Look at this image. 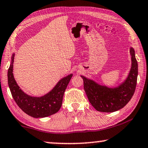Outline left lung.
<instances>
[{"label":"left lung","instance_id":"obj_1","mask_svg":"<svg viewBox=\"0 0 148 148\" xmlns=\"http://www.w3.org/2000/svg\"><path fill=\"white\" fill-rule=\"evenodd\" d=\"M132 68L127 78L121 85L115 88L101 86L93 81L81 76L83 87L92 106L101 112H114L123 108L134 95L138 74V62L134 49H130Z\"/></svg>","mask_w":148,"mask_h":148}]
</instances>
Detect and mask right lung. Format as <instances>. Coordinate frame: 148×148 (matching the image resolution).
Wrapping results in <instances>:
<instances>
[{"label": "right lung", "instance_id": "1", "mask_svg": "<svg viewBox=\"0 0 148 148\" xmlns=\"http://www.w3.org/2000/svg\"><path fill=\"white\" fill-rule=\"evenodd\" d=\"M13 62L14 54L8 71V84L12 97L19 108L27 115L35 118L47 117L59 111L63 102L64 93L73 75L61 79L56 86L45 95L33 97L25 93L16 84L12 73Z\"/></svg>", "mask_w": 148, "mask_h": 148}]
</instances>
